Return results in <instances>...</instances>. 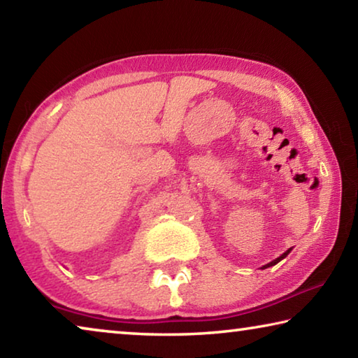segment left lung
<instances>
[{
	"mask_svg": "<svg viewBox=\"0 0 358 358\" xmlns=\"http://www.w3.org/2000/svg\"><path fill=\"white\" fill-rule=\"evenodd\" d=\"M289 252H290V250H287L286 252H284V254H281V256H280V257H278V259H275V260H271V262H270V264H266V265H264V266H262V270H264V268H268V266H273V265H276L278 262H280V260H282L284 257H286Z\"/></svg>",
	"mask_w": 358,
	"mask_h": 358,
	"instance_id": "1",
	"label": "left lung"
}]
</instances>
